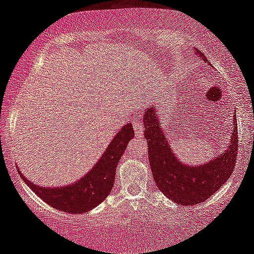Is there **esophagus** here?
Instances as JSON below:
<instances>
[{
    "instance_id": "obj_1",
    "label": "esophagus",
    "mask_w": 254,
    "mask_h": 254,
    "mask_svg": "<svg viewBox=\"0 0 254 254\" xmlns=\"http://www.w3.org/2000/svg\"><path fill=\"white\" fill-rule=\"evenodd\" d=\"M133 130H135V133L137 137H141L143 135V124L141 122H135L133 123Z\"/></svg>"
}]
</instances>
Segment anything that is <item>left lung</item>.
Masks as SVG:
<instances>
[{
	"label": "left lung",
	"instance_id": "1",
	"mask_svg": "<svg viewBox=\"0 0 254 254\" xmlns=\"http://www.w3.org/2000/svg\"><path fill=\"white\" fill-rule=\"evenodd\" d=\"M197 57L207 65L200 52ZM155 106L143 113L144 137L148 143V158L157 187L166 197L180 205H196L207 200L229 180L238 157V124L233 119L234 130L228 148L200 165H187L181 161L165 137Z\"/></svg>",
	"mask_w": 254,
	"mask_h": 254
}]
</instances>
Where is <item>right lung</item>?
Instances as JSON below:
<instances>
[{
  "label": "right lung",
  "instance_id": "add662e5",
  "mask_svg": "<svg viewBox=\"0 0 254 254\" xmlns=\"http://www.w3.org/2000/svg\"><path fill=\"white\" fill-rule=\"evenodd\" d=\"M133 135L135 132L131 123L121 127L95 165L80 180L71 185L40 187L33 185L20 171L19 174L33 193L48 205L67 213H85L101 204L112 191L116 168Z\"/></svg>",
  "mask_w": 254,
  "mask_h": 254
}]
</instances>
